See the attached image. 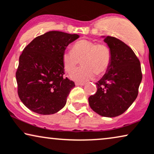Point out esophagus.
Returning a JSON list of instances; mask_svg holds the SVG:
<instances>
[{"instance_id": "1", "label": "esophagus", "mask_w": 154, "mask_h": 154, "mask_svg": "<svg viewBox=\"0 0 154 154\" xmlns=\"http://www.w3.org/2000/svg\"><path fill=\"white\" fill-rule=\"evenodd\" d=\"M85 84V83H82V82H75V85L77 86H84Z\"/></svg>"}]
</instances>
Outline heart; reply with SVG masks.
Wrapping results in <instances>:
<instances>
[{"label":"heart","instance_id":"obj_1","mask_svg":"<svg viewBox=\"0 0 154 154\" xmlns=\"http://www.w3.org/2000/svg\"><path fill=\"white\" fill-rule=\"evenodd\" d=\"M82 60V67L70 74L74 80L86 82L101 75L107 70L111 60L110 49L106 45L90 40H79L74 44L72 50L64 51L63 63L65 71L70 72Z\"/></svg>","mask_w":154,"mask_h":154}]
</instances>
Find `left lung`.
<instances>
[{
  "label": "left lung",
  "mask_w": 154,
  "mask_h": 154,
  "mask_svg": "<svg viewBox=\"0 0 154 154\" xmlns=\"http://www.w3.org/2000/svg\"><path fill=\"white\" fill-rule=\"evenodd\" d=\"M103 37L111 60L105 75L96 83L97 91L89 96V103L96 113L112 118L125 112L135 101L142 74L140 62L130 47L116 37Z\"/></svg>",
  "instance_id": "8db88e82"
}]
</instances>
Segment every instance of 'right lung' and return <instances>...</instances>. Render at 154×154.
I'll list each match as a JSON object with an SVG mask.
<instances>
[{
  "instance_id": "add662e5",
  "label": "right lung",
  "mask_w": 154,
  "mask_h": 154,
  "mask_svg": "<svg viewBox=\"0 0 154 154\" xmlns=\"http://www.w3.org/2000/svg\"><path fill=\"white\" fill-rule=\"evenodd\" d=\"M79 37L78 34L51 31L36 37L24 48L16 72L17 93L32 111L54 114L65 106L75 85L63 76V54Z\"/></svg>"
}]
</instances>
